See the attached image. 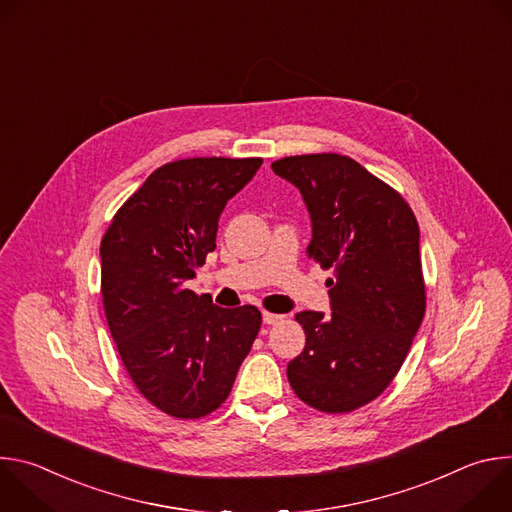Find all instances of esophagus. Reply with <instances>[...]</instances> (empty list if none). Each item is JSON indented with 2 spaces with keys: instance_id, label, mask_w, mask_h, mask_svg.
Returning a JSON list of instances; mask_svg holds the SVG:
<instances>
[{
  "instance_id": "obj_1",
  "label": "esophagus",
  "mask_w": 512,
  "mask_h": 512,
  "mask_svg": "<svg viewBox=\"0 0 512 512\" xmlns=\"http://www.w3.org/2000/svg\"><path fill=\"white\" fill-rule=\"evenodd\" d=\"M285 320V316H281V314H273V312H263V322L267 324V326H277V324H281Z\"/></svg>"
}]
</instances>
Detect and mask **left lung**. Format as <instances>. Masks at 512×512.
Segmentation results:
<instances>
[{"label": "left lung", "mask_w": 512, "mask_h": 512, "mask_svg": "<svg viewBox=\"0 0 512 512\" xmlns=\"http://www.w3.org/2000/svg\"><path fill=\"white\" fill-rule=\"evenodd\" d=\"M271 168L300 188L312 216L308 255L332 269V314L296 316L306 348L287 364V379L306 405L348 413L393 383L421 326L417 218L395 188L348 156H289Z\"/></svg>", "instance_id": "left-lung-1"}]
</instances>
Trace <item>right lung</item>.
I'll return each mask as SVG.
<instances>
[{
    "instance_id": "obj_1",
    "label": "right lung",
    "mask_w": 512,
    "mask_h": 512,
    "mask_svg": "<svg viewBox=\"0 0 512 512\" xmlns=\"http://www.w3.org/2000/svg\"><path fill=\"white\" fill-rule=\"evenodd\" d=\"M261 158H186L160 166L115 212L101 241L111 336L137 391L176 419L221 407L261 312L218 308L186 281L216 247L218 216Z\"/></svg>"
}]
</instances>
